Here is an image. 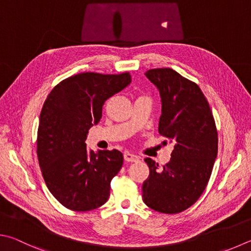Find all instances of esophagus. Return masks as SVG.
Listing matches in <instances>:
<instances>
[{
	"label": "esophagus",
	"instance_id": "esophagus-1",
	"mask_svg": "<svg viewBox=\"0 0 251 251\" xmlns=\"http://www.w3.org/2000/svg\"><path fill=\"white\" fill-rule=\"evenodd\" d=\"M124 159H125L126 162H136V161L139 160V157L136 156V154L126 152V153L124 154Z\"/></svg>",
	"mask_w": 251,
	"mask_h": 251
}]
</instances>
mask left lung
<instances>
[{
  "label": "left lung",
  "instance_id": "left-lung-1",
  "mask_svg": "<svg viewBox=\"0 0 251 251\" xmlns=\"http://www.w3.org/2000/svg\"><path fill=\"white\" fill-rule=\"evenodd\" d=\"M145 75L161 97L159 134L175 146L162 169L152 159H145L149 176L143 184V200L153 211L176 214L198 201L211 177L218 149L215 121L193 81L170 68L150 69Z\"/></svg>",
  "mask_w": 251,
  "mask_h": 251
}]
</instances>
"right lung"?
I'll return each instance as SVG.
<instances>
[{
  "instance_id": "add662e5",
  "label": "right lung",
  "mask_w": 251,
  "mask_h": 251,
  "mask_svg": "<svg viewBox=\"0 0 251 251\" xmlns=\"http://www.w3.org/2000/svg\"><path fill=\"white\" fill-rule=\"evenodd\" d=\"M129 72H83L62 80L45 101L37 131L44 180L59 203L75 212L98 208L110 197L111 181L123 166L116 149H86L89 129L102 117L107 99L130 83Z\"/></svg>"
}]
</instances>
